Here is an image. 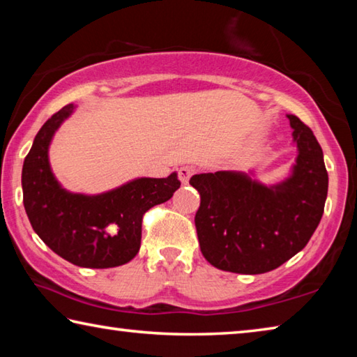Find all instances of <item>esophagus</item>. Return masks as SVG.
I'll return each mask as SVG.
<instances>
[{"instance_id": "34e87169", "label": "esophagus", "mask_w": 357, "mask_h": 357, "mask_svg": "<svg viewBox=\"0 0 357 357\" xmlns=\"http://www.w3.org/2000/svg\"><path fill=\"white\" fill-rule=\"evenodd\" d=\"M178 174H179L181 183H183V184L185 185V184H189V179L192 178L193 170H192L190 167H181V168H179V172H178Z\"/></svg>"}]
</instances>
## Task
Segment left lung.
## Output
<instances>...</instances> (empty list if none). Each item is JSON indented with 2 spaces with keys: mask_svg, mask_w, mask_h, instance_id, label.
<instances>
[{
  "mask_svg": "<svg viewBox=\"0 0 357 357\" xmlns=\"http://www.w3.org/2000/svg\"><path fill=\"white\" fill-rule=\"evenodd\" d=\"M298 157L291 176L264 185L243 172L193 174L200 193L195 227L203 257L236 274L269 273L309 243L328 197L323 149L310 128L288 114Z\"/></svg>",
  "mask_w": 357,
  "mask_h": 357,
  "instance_id": "left-lung-1",
  "label": "left lung"
}]
</instances>
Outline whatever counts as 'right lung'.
Masks as SVG:
<instances>
[{"label":"right lung","mask_w":357,"mask_h":357,"mask_svg":"<svg viewBox=\"0 0 357 357\" xmlns=\"http://www.w3.org/2000/svg\"><path fill=\"white\" fill-rule=\"evenodd\" d=\"M72 112V104L63 107L36 135L23 162V204L34 231L59 257L80 268H114L140 250L144 213L170 200L181 183L172 173L138 178L100 195L63 189L52 173L48 146Z\"/></svg>","instance_id":"obj_1"}]
</instances>
